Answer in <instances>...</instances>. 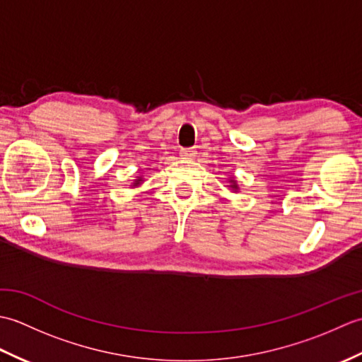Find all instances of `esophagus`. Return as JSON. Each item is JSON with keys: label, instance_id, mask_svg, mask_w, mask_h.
Listing matches in <instances>:
<instances>
[{"label": "esophagus", "instance_id": "obj_1", "mask_svg": "<svg viewBox=\"0 0 362 362\" xmlns=\"http://www.w3.org/2000/svg\"><path fill=\"white\" fill-rule=\"evenodd\" d=\"M196 153H197V151L194 148H183V149H180V156L183 158H194Z\"/></svg>", "mask_w": 362, "mask_h": 362}]
</instances>
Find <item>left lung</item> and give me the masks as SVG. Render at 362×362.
<instances>
[{
	"label": "left lung",
	"instance_id": "8db88e82",
	"mask_svg": "<svg viewBox=\"0 0 362 362\" xmlns=\"http://www.w3.org/2000/svg\"><path fill=\"white\" fill-rule=\"evenodd\" d=\"M232 187H233V188H236V185H232Z\"/></svg>",
	"mask_w": 362,
	"mask_h": 362
}]
</instances>
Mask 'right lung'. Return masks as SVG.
<instances>
[{
  "label": "right lung",
  "mask_w": 362,
  "mask_h": 362,
  "mask_svg": "<svg viewBox=\"0 0 362 362\" xmlns=\"http://www.w3.org/2000/svg\"><path fill=\"white\" fill-rule=\"evenodd\" d=\"M138 183H140V179H138V180H136V183H135V185H138Z\"/></svg>",
  "instance_id": "add662e5"
}]
</instances>
